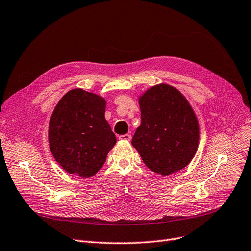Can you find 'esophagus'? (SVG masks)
Returning a JSON list of instances; mask_svg holds the SVG:
<instances>
[{"label": "esophagus", "instance_id": "esophagus-1", "mask_svg": "<svg viewBox=\"0 0 251 251\" xmlns=\"http://www.w3.org/2000/svg\"><path fill=\"white\" fill-rule=\"evenodd\" d=\"M118 138H119V140H124V141H130V139H132V137H130V135H128V134L121 135Z\"/></svg>", "mask_w": 251, "mask_h": 251}]
</instances>
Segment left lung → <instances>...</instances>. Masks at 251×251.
Masks as SVG:
<instances>
[{
  "label": "left lung",
  "instance_id": "1",
  "mask_svg": "<svg viewBox=\"0 0 251 251\" xmlns=\"http://www.w3.org/2000/svg\"><path fill=\"white\" fill-rule=\"evenodd\" d=\"M141 125L132 140L143 162L161 176L181 171L193 159L199 144L197 116L184 95L159 83L139 97Z\"/></svg>",
  "mask_w": 251,
  "mask_h": 251
}]
</instances>
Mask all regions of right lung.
Masks as SVG:
<instances>
[{
    "mask_svg": "<svg viewBox=\"0 0 251 251\" xmlns=\"http://www.w3.org/2000/svg\"><path fill=\"white\" fill-rule=\"evenodd\" d=\"M106 100L82 89L68 91L49 122V146L68 174L91 177L102 168L116 138L105 119Z\"/></svg>",
    "mask_w": 251,
    "mask_h": 251,
    "instance_id": "add662e5",
    "label": "right lung"
}]
</instances>
